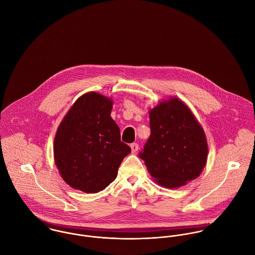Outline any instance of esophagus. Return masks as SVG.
I'll return each mask as SVG.
<instances>
[{"label": "esophagus", "instance_id": "esophagus-1", "mask_svg": "<svg viewBox=\"0 0 255 255\" xmlns=\"http://www.w3.org/2000/svg\"><path fill=\"white\" fill-rule=\"evenodd\" d=\"M130 149H131V153H136V151L138 150V144L137 143H131L130 144Z\"/></svg>", "mask_w": 255, "mask_h": 255}]
</instances>
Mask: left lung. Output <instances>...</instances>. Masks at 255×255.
<instances>
[{
    "instance_id": "left-lung-1",
    "label": "left lung",
    "mask_w": 255,
    "mask_h": 255,
    "mask_svg": "<svg viewBox=\"0 0 255 255\" xmlns=\"http://www.w3.org/2000/svg\"><path fill=\"white\" fill-rule=\"evenodd\" d=\"M151 134L139 157L158 185L178 188L202 173L208 156L203 128L177 96L149 110Z\"/></svg>"
}]
</instances>
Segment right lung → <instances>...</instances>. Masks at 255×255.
Wrapping results in <instances>:
<instances>
[{
    "label": "right lung",
    "mask_w": 255,
    "mask_h": 255,
    "mask_svg": "<svg viewBox=\"0 0 255 255\" xmlns=\"http://www.w3.org/2000/svg\"><path fill=\"white\" fill-rule=\"evenodd\" d=\"M114 101L98 92L84 93L62 120L54 139L60 176L73 189L96 193L114 182L130 147L121 141L111 118Z\"/></svg>",
    "instance_id": "1"
}]
</instances>
